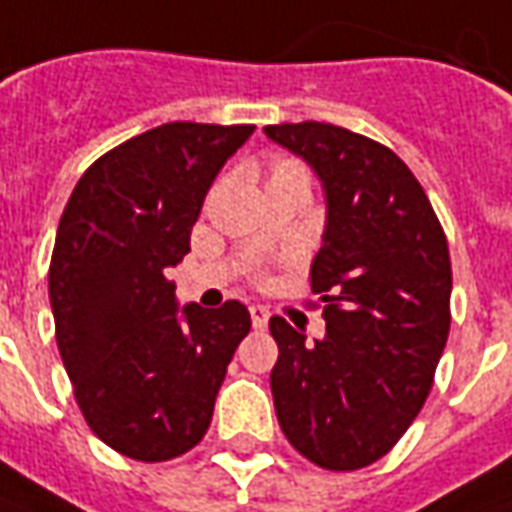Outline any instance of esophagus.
Listing matches in <instances>:
<instances>
[{
    "instance_id": "esophagus-1",
    "label": "esophagus",
    "mask_w": 512,
    "mask_h": 512,
    "mask_svg": "<svg viewBox=\"0 0 512 512\" xmlns=\"http://www.w3.org/2000/svg\"><path fill=\"white\" fill-rule=\"evenodd\" d=\"M249 313H252V324H255V330H266L268 318H271V313H268L266 307L252 305V307H249Z\"/></svg>"
}]
</instances>
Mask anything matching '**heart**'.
<instances>
[{
	"mask_svg": "<svg viewBox=\"0 0 512 512\" xmlns=\"http://www.w3.org/2000/svg\"><path fill=\"white\" fill-rule=\"evenodd\" d=\"M288 166H296V163H293V160H280V163L274 166V171H277V169H288Z\"/></svg>",
	"mask_w": 512,
	"mask_h": 512,
	"instance_id": "b5f03b06",
	"label": "heart"
}]
</instances>
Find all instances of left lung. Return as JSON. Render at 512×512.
<instances>
[{"label": "left lung", "instance_id": "8db88e82", "mask_svg": "<svg viewBox=\"0 0 512 512\" xmlns=\"http://www.w3.org/2000/svg\"><path fill=\"white\" fill-rule=\"evenodd\" d=\"M316 171L327 199L310 288L327 335L307 346L285 318L268 330L277 418L291 446L330 471L388 455L427 402L449 338L452 263L424 188L388 146L335 124H268Z\"/></svg>", "mask_w": 512, "mask_h": 512}]
</instances>
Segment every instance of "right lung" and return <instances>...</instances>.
<instances>
[{"mask_svg": "<svg viewBox=\"0 0 512 512\" xmlns=\"http://www.w3.org/2000/svg\"><path fill=\"white\" fill-rule=\"evenodd\" d=\"M252 124L171 121L96 160L57 224L49 302L88 427L160 463L205 438L227 366L252 327L241 302L177 305L166 271L191 252L207 191Z\"/></svg>", "mask_w": 512, "mask_h": 512, "instance_id": "add662e5", "label": "right lung"}]
</instances>
